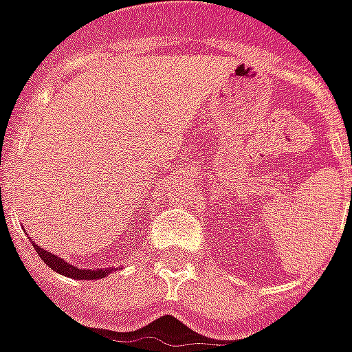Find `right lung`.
Masks as SVG:
<instances>
[{
	"label": "right lung",
	"instance_id": "add662e5",
	"mask_svg": "<svg viewBox=\"0 0 352 352\" xmlns=\"http://www.w3.org/2000/svg\"><path fill=\"white\" fill-rule=\"evenodd\" d=\"M32 245L36 249V253L42 256V261L50 266L51 270L63 274L67 278H72V280H101V278H105V276L113 272V268H105V270H99V268H96V270L76 268V266H72L67 261H63L57 254H51L50 251H43L42 247H38L36 243H32Z\"/></svg>",
	"mask_w": 352,
	"mask_h": 352
}]
</instances>
